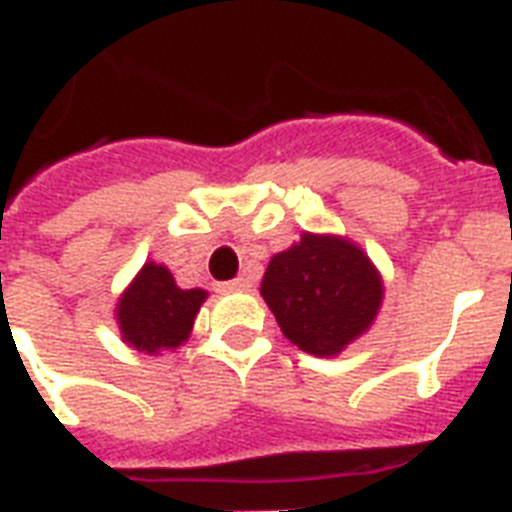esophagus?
<instances>
[{
  "label": "esophagus",
  "instance_id": "1",
  "mask_svg": "<svg viewBox=\"0 0 512 512\" xmlns=\"http://www.w3.org/2000/svg\"><path fill=\"white\" fill-rule=\"evenodd\" d=\"M248 287H251L248 277H235L232 282H227V290H248Z\"/></svg>",
  "mask_w": 512,
  "mask_h": 512
}]
</instances>
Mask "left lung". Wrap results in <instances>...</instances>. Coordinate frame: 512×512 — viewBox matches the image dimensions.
I'll use <instances>...</instances> for the list:
<instances>
[{
    "instance_id": "1",
    "label": "left lung",
    "mask_w": 512,
    "mask_h": 512,
    "mask_svg": "<svg viewBox=\"0 0 512 512\" xmlns=\"http://www.w3.org/2000/svg\"><path fill=\"white\" fill-rule=\"evenodd\" d=\"M261 295L287 340L314 356H335L374 322L382 280L350 240L306 232L269 261Z\"/></svg>"
}]
</instances>
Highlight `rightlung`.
<instances>
[{
    "label": "right lung",
    "mask_w": 512,
    "mask_h": 512,
    "mask_svg": "<svg viewBox=\"0 0 512 512\" xmlns=\"http://www.w3.org/2000/svg\"><path fill=\"white\" fill-rule=\"evenodd\" d=\"M204 290H180L170 269L146 264L117 306L122 337L143 353L177 348L190 335L193 319L204 303Z\"/></svg>",
    "instance_id": "obj_1"
}]
</instances>
